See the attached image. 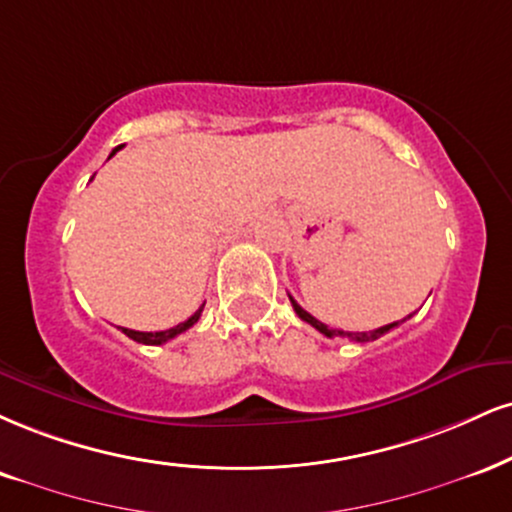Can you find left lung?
<instances>
[{
	"mask_svg": "<svg viewBox=\"0 0 512 512\" xmlns=\"http://www.w3.org/2000/svg\"><path fill=\"white\" fill-rule=\"evenodd\" d=\"M291 303H293L295 315H298L300 319H303V322H307L310 326H315V329L319 331V334H324V336H329V338H334V336H348L350 341H355V343H367V341H377L379 336L389 334V331L393 329V326H398V322H393V324L379 326V329H374V331H341V329H329V326L322 324V322H319V319L312 317L310 312H305L303 307H300L298 303H295L293 298H291ZM408 317H412V315H408Z\"/></svg>",
	"mask_w": 512,
	"mask_h": 512,
	"instance_id": "obj_1",
	"label": "left lung"
}]
</instances>
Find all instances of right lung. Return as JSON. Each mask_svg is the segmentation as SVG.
Segmentation results:
<instances>
[{"label":"right lung","instance_id":"obj_1","mask_svg":"<svg viewBox=\"0 0 512 512\" xmlns=\"http://www.w3.org/2000/svg\"><path fill=\"white\" fill-rule=\"evenodd\" d=\"M123 145H119L116 147V150L112 152V155L109 157H114L116 152L121 150ZM205 307V305H202ZM202 307L200 310L195 312L193 317H188L186 322H181V324H176V326H171V329H166V331H133V329H123L121 326V331L123 334H126L128 338H133V341H138V343H145V346H162V343H166V341H171V338H176L178 334H183V331H188L190 326H193L197 319H200V315H202Z\"/></svg>","mask_w":512,"mask_h":512}]
</instances>
